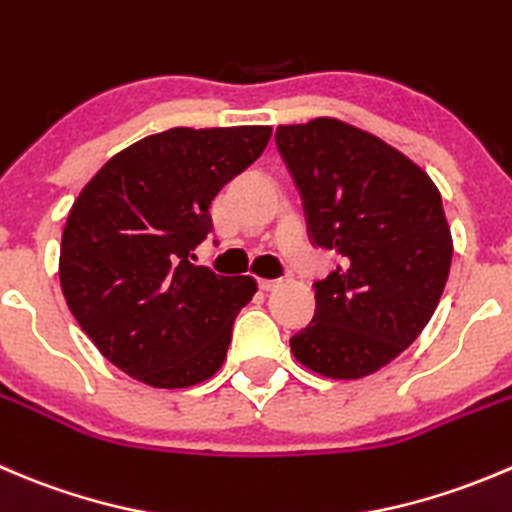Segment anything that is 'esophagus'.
Returning a JSON list of instances; mask_svg holds the SVG:
<instances>
[{
    "mask_svg": "<svg viewBox=\"0 0 512 512\" xmlns=\"http://www.w3.org/2000/svg\"><path fill=\"white\" fill-rule=\"evenodd\" d=\"M280 285H282L280 280H260V290H265V292L277 290V287H280Z\"/></svg>",
    "mask_w": 512,
    "mask_h": 512,
    "instance_id": "obj_1",
    "label": "esophagus"
}]
</instances>
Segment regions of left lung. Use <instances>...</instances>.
Segmentation results:
<instances>
[{
  "instance_id": "8db88e82",
  "label": "left lung",
  "mask_w": 512,
  "mask_h": 512,
  "mask_svg": "<svg viewBox=\"0 0 512 512\" xmlns=\"http://www.w3.org/2000/svg\"><path fill=\"white\" fill-rule=\"evenodd\" d=\"M317 247L340 265L315 282V317L290 337L300 365L357 380L408 350L438 307L453 260L443 200L423 167L335 117L280 124Z\"/></svg>"
}]
</instances>
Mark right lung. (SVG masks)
Returning <instances> with one entry per match:
<instances>
[{
	"mask_svg": "<svg viewBox=\"0 0 512 512\" xmlns=\"http://www.w3.org/2000/svg\"><path fill=\"white\" fill-rule=\"evenodd\" d=\"M272 127L150 135L117 152L69 210L59 250L64 300L99 352L152 388H192L227 357L257 282L192 265L217 192L245 172Z\"/></svg>",
	"mask_w": 512,
	"mask_h": 512,
	"instance_id": "right-lung-1",
	"label": "right lung"
}]
</instances>
